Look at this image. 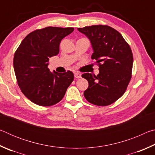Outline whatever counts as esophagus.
<instances>
[{
  "label": "esophagus",
  "mask_w": 155,
  "mask_h": 155,
  "mask_svg": "<svg viewBox=\"0 0 155 155\" xmlns=\"http://www.w3.org/2000/svg\"><path fill=\"white\" fill-rule=\"evenodd\" d=\"M74 77L76 78H80L81 77V74H80V73H78V72H74Z\"/></svg>",
  "instance_id": "esophagus-1"
}]
</instances>
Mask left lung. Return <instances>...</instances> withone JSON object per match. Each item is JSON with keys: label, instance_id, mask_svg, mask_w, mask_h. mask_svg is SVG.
Segmentation results:
<instances>
[{"label": "left lung", "instance_id": "8db88e82", "mask_svg": "<svg viewBox=\"0 0 155 155\" xmlns=\"http://www.w3.org/2000/svg\"><path fill=\"white\" fill-rule=\"evenodd\" d=\"M90 40L91 59L99 65V73L82 74L89 87L84 96L90 103L107 106L114 103L127 90L132 72L133 57L131 49L121 34L107 25L78 28Z\"/></svg>", "mask_w": 155, "mask_h": 155}]
</instances>
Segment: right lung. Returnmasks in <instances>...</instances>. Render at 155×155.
I'll list each match as a JSON object with an SVG mask.
<instances>
[{"instance_id": "1", "label": "right lung", "mask_w": 155, "mask_h": 155, "mask_svg": "<svg viewBox=\"0 0 155 155\" xmlns=\"http://www.w3.org/2000/svg\"><path fill=\"white\" fill-rule=\"evenodd\" d=\"M73 31L72 27H52L34 31L15 51L14 68L18 84L33 103L46 107L59 103L74 80L71 71L51 72L48 68L50 57L59 54L62 39Z\"/></svg>"}]
</instances>
